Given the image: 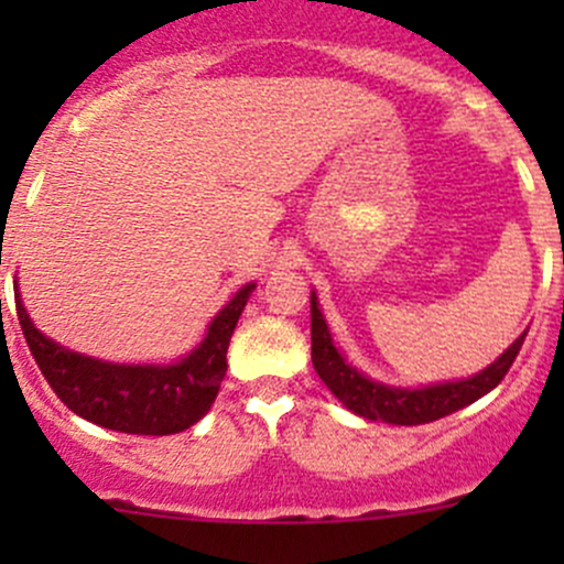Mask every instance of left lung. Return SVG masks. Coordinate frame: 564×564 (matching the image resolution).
<instances>
[{"label":"left lung","instance_id":"obj_1","mask_svg":"<svg viewBox=\"0 0 564 564\" xmlns=\"http://www.w3.org/2000/svg\"><path fill=\"white\" fill-rule=\"evenodd\" d=\"M524 338L527 333L494 366H488L486 371L471 379L423 390L384 388V384L371 382V379L357 373L351 366H346V360L333 346V338H329L316 297L311 294V360H314L316 373L333 390V395L344 401V406H349L351 412L360 414V417L382 420V423L392 425L431 423V420L458 412L460 406H469L471 401L482 398L488 390H494L502 382L505 373L510 371L513 360L519 357Z\"/></svg>","mask_w":564,"mask_h":564}]
</instances>
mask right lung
<instances>
[{"instance_id": "obj_1", "label": "right lung", "mask_w": 564, "mask_h": 564, "mask_svg": "<svg viewBox=\"0 0 564 564\" xmlns=\"http://www.w3.org/2000/svg\"><path fill=\"white\" fill-rule=\"evenodd\" d=\"M253 283L213 318L207 338L174 366H111L56 346L37 333L21 300L15 314L40 373L78 417L122 434L166 436L207 414L226 377V349Z\"/></svg>"}]
</instances>
